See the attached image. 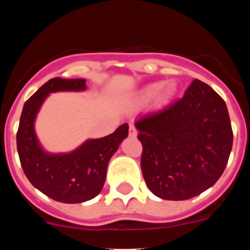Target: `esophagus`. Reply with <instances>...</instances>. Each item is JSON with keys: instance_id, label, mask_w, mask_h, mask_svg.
I'll list each match as a JSON object with an SVG mask.
<instances>
[{"instance_id": "1", "label": "esophagus", "mask_w": 250, "mask_h": 250, "mask_svg": "<svg viewBox=\"0 0 250 250\" xmlns=\"http://www.w3.org/2000/svg\"><path fill=\"white\" fill-rule=\"evenodd\" d=\"M137 135H138L137 128H135L133 125H129V137L137 138Z\"/></svg>"}]
</instances>
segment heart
<instances>
[{"label":"heart","mask_w":250,"mask_h":250,"mask_svg":"<svg viewBox=\"0 0 250 250\" xmlns=\"http://www.w3.org/2000/svg\"><path fill=\"white\" fill-rule=\"evenodd\" d=\"M165 86L163 82H153L150 84L145 85L140 92V98L143 100H152L157 97ZM174 93V87L172 84L166 85L165 89L162 92V98H169Z\"/></svg>","instance_id":"heart-1"}]
</instances>
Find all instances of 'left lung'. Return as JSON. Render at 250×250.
Masks as SVG:
<instances>
[{
  "mask_svg": "<svg viewBox=\"0 0 250 250\" xmlns=\"http://www.w3.org/2000/svg\"><path fill=\"white\" fill-rule=\"evenodd\" d=\"M143 144L141 170L151 192L184 201L208 190L225 170L232 148L223 98L195 80L184 97L135 122Z\"/></svg>",
  "mask_w": 250,
  "mask_h": 250,
  "instance_id": "obj_1",
  "label": "left lung"
}]
</instances>
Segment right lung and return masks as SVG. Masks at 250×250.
Instances as JSON below:
<instances>
[{
	"instance_id": "add662e5",
	"label": "right lung",
	"mask_w": 250,
	"mask_h": 250,
	"mask_svg": "<svg viewBox=\"0 0 250 250\" xmlns=\"http://www.w3.org/2000/svg\"><path fill=\"white\" fill-rule=\"evenodd\" d=\"M85 80L52 78L24 104L17 133L20 163L30 183L52 200L82 203L98 196L106 179L110 158L128 137V125L112 134L88 139L71 152H47L37 139L35 121L50 93L85 90Z\"/></svg>"
}]
</instances>
